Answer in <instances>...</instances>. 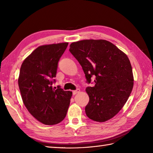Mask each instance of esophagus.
I'll list each match as a JSON object with an SVG mask.
<instances>
[{
	"label": "esophagus",
	"mask_w": 153,
	"mask_h": 153,
	"mask_svg": "<svg viewBox=\"0 0 153 153\" xmlns=\"http://www.w3.org/2000/svg\"><path fill=\"white\" fill-rule=\"evenodd\" d=\"M80 91V90H79V89H77L76 90H75V91H73V95H76L77 93H78Z\"/></svg>",
	"instance_id": "1"
}]
</instances>
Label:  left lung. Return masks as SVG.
<instances>
[{"mask_svg": "<svg viewBox=\"0 0 153 153\" xmlns=\"http://www.w3.org/2000/svg\"><path fill=\"white\" fill-rule=\"evenodd\" d=\"M70 53L82 66L87 82L95 86L85 91L89 101L85 113L93 121L104 122L119 112L134 87L132 68L128 56L110 42L86 39L74 42Z\"/></svg>", "mask_w": 153, "mask_h": 153, "instance_id": "1", "label": "left lung"}]
</instances>
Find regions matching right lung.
<instances>
[{
	"label": "right lung",
	"mask_w": 153,
	"mask_h": 153,
	"mask_svg": "<svg viewBox=\"0 0 153 153\" xmlns=\"http://www.w3.org/2000/svg\"><path fill=\"white\" fill-rule=\"evenodd\" d=\"M68 43L41 45L23 62L18 85L31 114L45 125H55L66 116L72 92L53 89L58 62Z\"/></svg>",
	"instance_id": "right-lung-1"
}]
</instances>
